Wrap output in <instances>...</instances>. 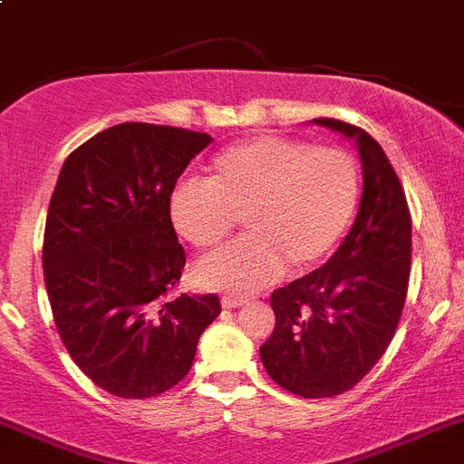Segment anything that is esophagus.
Returning a JSON list of instances; mask_svg holds the SVG:
<instances>
[{
  "mask_svg": "<svg viewBox=\"0 0 464 464\" xmlns=\"http://www.w3.org/2000/svg\"><path fill=\"white\" fill-rule=\"evenodd\" d=\"M247 300L240 298V295H224L222 298V307L224 310H236V307H240V304H245Z\"/></svg>",
  "mask_w": 464,
  "mask_h": 464,
  "instance_id": "34e87169",
  "label": "esophagus"
}]
</instances>
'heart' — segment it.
Listing matches in <instances>:
<instances>
[{
    "label": "heart",
    "instance_id": "obj_1",
    "mask_svg": "<svg viewBox=\"0 0 464 464\" xmlns=\"http://www.w3.org/2000/svg\"><path fill=\"white\" fill-rule=\"evenodd\" d=\"M358 196L361 173L346 150L256 136L217 154L208 180L175 187L169 217L194 249L224 245L242 217L247 240L198 263L194 279L206 289L252 294L286 268H319L352 227Z\"/></svg>",
    "mask_w": 464,
    "mask_h": 464
}]
</instances>
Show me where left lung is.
<instances>
[{
	"label": "left lung",
	"mask_w": 464,
	"mask_h": 464,
	"mask_svg": "<svg viewBox=\"0 0 464 464\" xmlns=\"http://www.w3.org/2000/svg\"><path fill=\"white\" fill-rule=\"evenodd\" d=\"M314 124L358 145L362 196L331 261L270 295L275 331L261 346L275 383L300 398H333L365 377L395 335L411 266V215L382 145L342 120Z\"/></svg>",
	"instance_id": "1"
}]
</instances>
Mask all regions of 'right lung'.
Instances as JSON below:
<instances>
[{"instance_id": "obj_1", "label": "right lung", "mask_w": 464, "mask_h": 464, "mask_svg": "<svg viewBox=\"0 0 464 464\" xmlns=\"http://www.w3.org/2000/svg\"><path fill=\"white\" fill-rule=\"evenodd\" d=\"M208 133L124 122L66 157L50 198L44 279L66 352L111 395L154 398L182 382L222 304L170 298L185 249L169 217L175 182Z\"/></svg>"}]
</instances>
